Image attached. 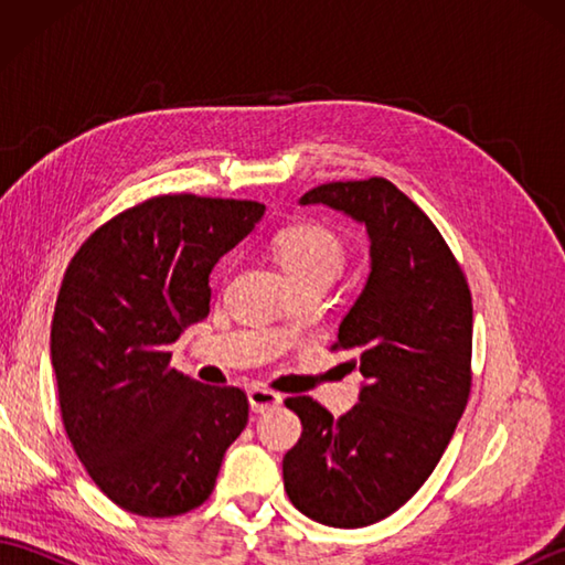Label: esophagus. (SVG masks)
<instances>
[{
  "label": "esophagus",
  "instance_id": "34e87169",
  "mask_svg": "<svg viewBox=\"0 0 565 565\" xmlns=\"http://www.w3.org/2000/svg\"><path fill=\"white\" fill-rule=\"evenodd\" d=\"M247 401H249L252 411H255V413H264V411H269V407L279 405V403H281V395L269 391V388L255 386V388L247 391Z\"/></svg>",
  "mask_w": 565,
  "mask_h": 565
}]
</instances>
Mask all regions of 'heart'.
<instances>
[{
  "mask_svg": "<svg viewBox=\"0 0 565 565\" xmlns=\"http://www.w3.org/2000/svg\"><path fill=\"white\" fill-rule=\"evenodd\" d=\"M271 247L298 291L330 286L347 264L342 237L320 223L284 227L276 233Z\"/></svg>",
  "mask_w": 565,
  "mask_h": 565,
  "instance_id": "b5f03b06",
  "label": "heart"
}]
</instances>
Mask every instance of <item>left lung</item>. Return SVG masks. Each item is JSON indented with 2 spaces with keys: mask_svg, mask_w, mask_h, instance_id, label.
I'll return each mask as SVG.
<instances>
[{
  "mask_svg": "<svg viewBox=\"0 0 565 565\" xmlns=\"http://www.w3.org/2000/svg\"><path fill=\"white\" fill-rule=\"evenodd\" d=\"M298 203L362 223L371 269L332 344L364 376L359 403L334 419L308 395L286 398L303 435L284 456V488L306 518L356 530L417 493L463 415L471 291L435 223L388 179L322 184Z\"/></svg>",
  "mask_w": 565,
  "mask_h": 565,
  "instance_id": "1",
  "label": "left lung"
}]
</instances>
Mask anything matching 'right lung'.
<instances>
[{
	"mask_svg": "<svg viewBox=\"0 0 565 565\" xmlns=\"http://www.w3.org/2000/svg\"><path fill=\"white\" fill-rule=\"evenodd\" d=\"M264 215L257 201L154 196L102 225L60 286L51 362L65 431L102 493L142 518L211 495L247 395L170 369L209 316L211 271Z\"/></svg>",
	"mask_w": 565,
	"mask_h": 565,
	"instance_id": "1",
	"label": "right lung"
}]
</instances>
